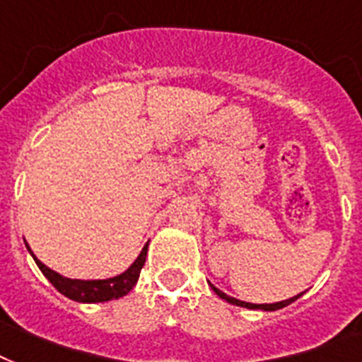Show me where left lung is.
<instances>
[{
    "mask_svg": "<svg viewBox=\"0 0 362 362\" xmlns=\"http://www.w3.org/2000/svg\"><path fill=\"white\" fill-rule=\"evenodd\" d=\"M209 285H211V283H209ZM211 288L215 291V295L221 296V298L228 302V304H234V306H240V308H249V310H264V312H276V310H281V308L288 306L291 302H295L298 296H302V293H300V295L293 296V298H287V300L276 302V304H251V302L238 300V298H232V296L225 295V293H223V291H219V288L215 287V285H211Z\"/></svg>",
    "mask_w": 362,
    "mask_h": 362,
    "instance_id": "8db88e82",
    "label": "left lung"
}]
</instances>
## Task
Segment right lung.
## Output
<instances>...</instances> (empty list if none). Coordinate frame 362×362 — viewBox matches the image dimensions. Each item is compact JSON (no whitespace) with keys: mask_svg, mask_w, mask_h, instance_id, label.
<instances>
[{"mask_svg":"<svg viewBox=\"0 0 362 362\" xmlns=\"http://www.w3.org/2000/svg\"><path fill=\"white\" fill-rule=\"evenodd\" d=\"M28 251L35 260V264L39 266V270L43 272V276L54 285L62 295L71 298L75 302H107L120 298L130 293L134 285L139 279V272H141L145 259H147V247L149 243H145V247L141 249V253L137 257L132 266L126 272L119 274V276L109 277V279H69V277L60 276L58 272L50 270L49 266H45L41 260L32 253V249L26 243Z\"/></svg>","mask_w":362,"mask_h":362,"instance_id":"add662e5","label":"right lung"}]
</instances>
